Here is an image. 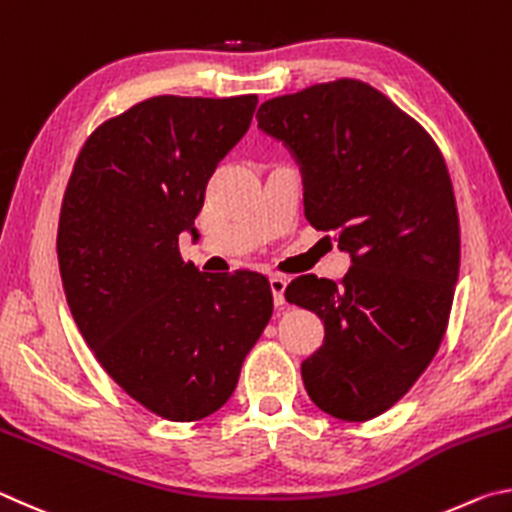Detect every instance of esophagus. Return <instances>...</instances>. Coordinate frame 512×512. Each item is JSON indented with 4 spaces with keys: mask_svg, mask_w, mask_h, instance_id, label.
<instances>
[{
    "mask_svg": "<svg viewBox=\"0 0 512 512\" xmlns=\"http://www.w3.org/2000/svg\"><path fill=\"white\" fill-rule=\"evenodd\" d=\"M285 285H288V279H285V276H281V274L270 276V290H272V297H274V306H283V303H285V299H283Z\"/></svg>",
    "mask_w": 512,
    "mask_h": 512,
    "instance_id": "obj_1",
    "label": "esophagus"
}]
</instances>
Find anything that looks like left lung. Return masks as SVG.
Segmentation results:
<instances>
[{
	"mask_svg": "<svg viewBox=\"0 0 512 512\" xmlns=\"http://www.w3.org/2000/svg\"><path fill=\"white\" fill-rule=\"evenodd\" d=\"M256 119L299 159L308 222L353 256L344 279L303 274L285 299L324 321V344L301 364L310 400L364 423L443 342L461 263L450 173L423 125L355 78L270 98Z\"/></svg>",
	"mask_w": 512,
	"mask_h": 512,
	"instance_id": "8db88e82",
	"label": "left lung"
}]
</instances>
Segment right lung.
Returning a JSON list of instances; mask_svg holds the SVG:
<instances>
[{"mask_svg":"<svg viewBox=\"0 0 512 512\" xmlns=\"http://www.w3.org/2000/svg\"><path fill=\"white\" fill-rule=\"evenodd\" d=\"M258 96H155L103 121L71 170L58 222L62 288L103 371L152 414L193 423L231 398L272 317L256 272L179 256L206 184Z\"/></svg>","mask_w":512,"mask_h":512,"instance_id":"1","label":"right lung"}]
</instances>
